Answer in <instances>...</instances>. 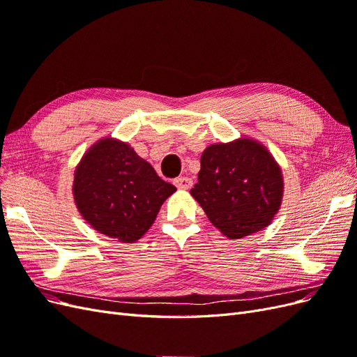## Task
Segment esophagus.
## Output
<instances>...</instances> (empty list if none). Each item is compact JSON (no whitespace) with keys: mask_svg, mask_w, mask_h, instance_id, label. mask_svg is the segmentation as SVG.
I'll list each match as a JSON object with an SVG mask.
<instances>
[{"mask_svg":"<svg viewBox=\"0 0 357 357\" xmlns=\"http://www.w3.org/2000/svg\"><path fill=\"white\" fill-rule=\"evenodd\" d=\"M174 185L178 189H190L192 188V178H189V177H177L174 180Z\"/></svg>","mask_w":357,"mask_h":357,"instance_id":"obj_1","label":"esophagus"}]
</instances>
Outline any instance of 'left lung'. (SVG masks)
<instances>
[{
	"instance_id": "8db88e82",
	"label": "left lung",
	"mask_w": 357,
	"mask_h": 357,
	"mask_svg": "<svg viewBox=\"0 0 357 357\" xmlns=\"http://www.w3.org/2000/svg\"><path fill=\"white\" fill-rule=\"evenodd\" d=\"M190 195L225 236L240 240L266 228L280 210L282 168L256 139L211 144L202 152Z\"/></svg>"
}]
</instances>
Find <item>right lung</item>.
Returning a JSON list of instances; mask_svg holds the SVG:
<instances>
[{
	"instance_id": "1",
	"label": "right lung",
	"mask_w": 357,
	"mask_h": 357,
	"mask_svg": "<svg viewBox=\"0 0 357 357\" xmlns=\"http://www.w3.org/2000/svg\"><path fill=\"white\" fill-rule=\"evenodd\" d=\"M176 190L131 146L113 138L95 143L74 171L73 195L83 219L122 243L142 238Z\"/></svg>"
}]
</instances>
